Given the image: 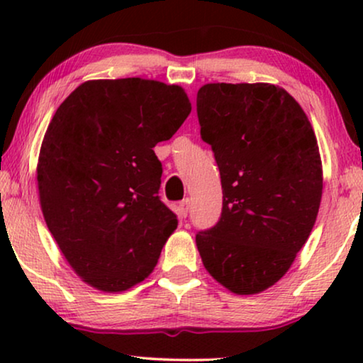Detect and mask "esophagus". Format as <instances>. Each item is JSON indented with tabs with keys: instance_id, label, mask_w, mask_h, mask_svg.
<instances>
[{
	"instance_id": "1",
	"label": "esophagus",
	"mask_w": 363,
	"mask_h": 363,
	"mask_svg": "<svg viewBox=\"0 0 363 363\" xmlns=\"http://www.w3.org/2000/svg\"><path fill=\"white\" fill-rule=\"evenodd\" d=\"M188 211H190V200H183L180 201V205H178V215L180 216H186Z\"/></svg>"
}]
</instances>
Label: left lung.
Instances as JSON below:
<instances>
[{
	"mask_svg": "<svg viewBox=\"0 0 363 363\" xmlns=\"http://www.w3.org/2000/svg\"><path fill=\"white\" fill-rule=\"evenodd\" d=\"M196 111L223 188L221 218L198 233V251L228 291L257 294L289 271L314 228L322 198L315 133L274 84H205Z\"/></svg>",
	"mask_w": 363,
	"mask_h": 363,
	"instance_id": "left-lung-1",
	"label": "left lung"
}]
</instances>
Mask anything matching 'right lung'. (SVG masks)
I'll return each instance as SVG.
<instances>
[{
  "instance_id": "add662e5",
  "label": "right lung",
  "mask_w": 363,
  "mask_h": 363,
  "mask_svg": "<svg viewBox=\"0 0 363 363\" xmlns=\"http://www.w3.org/2000/svg\"><path fill=\"white\" fill-rule=\"evenodd\" d=\"M190 112L180 86L127 77L84 82L54 113L39 152V201L59 250L89 286L127 291L157 266L178 221L158 198L153 147Z\"/></svg>"
}]
</instances>
